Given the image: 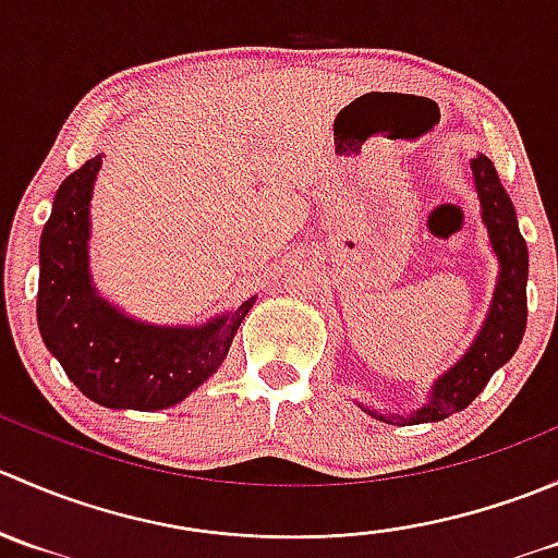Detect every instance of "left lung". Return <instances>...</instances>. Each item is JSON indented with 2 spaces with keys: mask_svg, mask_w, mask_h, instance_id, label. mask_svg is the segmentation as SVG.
<instances>
[{
  "mask_svg": "<svg viewBox=\"0 0 558 558\" xmlns=\"http://www.w3.org/2000/svg\"><path fill=\"white\" fill-rule=\"evenodd\" d=\"M470 167L472 178H475L477 199H481V218L486 223L488 240H492V247L499 262L497 289H494L488 315L477 337L472 340L470 351L448 373H442L435 380L429 402L421 404L410 415L375 413V410L364 408L369 415L386 421V424H429V421H442L464 410L486 388L492 375L502 364H508L510 356L519 351L523 329H526L529 251L519 232L515 207L510 202L508 191L499 183V174L494 170L492 159L477 156V159L470 161Z\"/></svg>",
  "mask_w": 558,
  "mask_h": 558,
  "instance_id": "left-lung-1",
  "label": "left lung"
}]
</instances>
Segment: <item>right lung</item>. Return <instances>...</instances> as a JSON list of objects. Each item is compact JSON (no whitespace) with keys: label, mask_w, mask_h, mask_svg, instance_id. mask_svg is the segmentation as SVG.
<instances>
[{"label":"right lung","mask_w":558,"mask_h":558,"mask_svg":"<svg viewBox=\"0 0 558 558\" xmlns=\"http://www.w3.org/2000/svg\"><path fill=\"white\" fill-rule=\"evenodd\" d=\"M102 154L59 185L39 238L37 324L45 348L88 399L112 410L183 402L227 359L256 300L202 326H154L97 294L88 272V205Z\"/></svg>","instance_id":"obj_1"}]
</instances>
